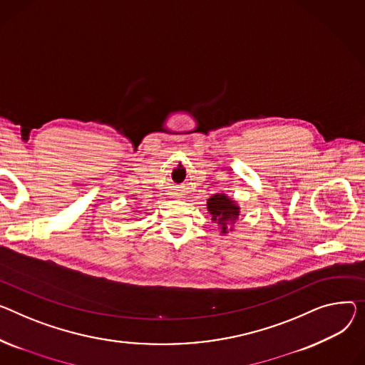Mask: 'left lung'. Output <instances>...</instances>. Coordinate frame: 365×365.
Masks as SVG:
<instances>
[{
  "label": "left lung",
  "mask_w": 365,
  "mask_h": 365,
  "mask_svg": "<svg viewBox=\"0 0 365 365\" xmlns=\"http://www.w3.org/2000/svg\"><path fill=\"white\" fill-rule=\"evenodd\" d=\"M208 211L212 217V220L222 226V233H226L230 227V223H233L239 217V207L235 201H232L225 193H217L212 195L207 202ZM232 230V229H230Z\"/></svg>",
  "instance_id": "8db88e82"
}]
</instances>
